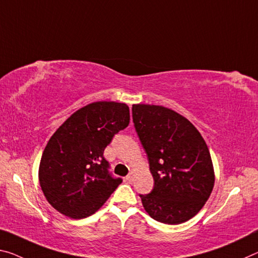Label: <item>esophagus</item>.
<instances>
[{"label":"esophagus","mask_w":258,"mask_h":258,"mask_svg":"<svg viewBox=\"0 0 258 258\" xmlns=\"http://www.w3.org/2000/svg\"><path fill=\"white\" fill-rule=\"evenodd\" d=\"M133 179H134V172H130L127 175H126V180L128 182H132Z\"/></svg>","instance_id":"esophagus-1"}]
</instances>
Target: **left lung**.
<instances>
[{"instance_id": "8db88e82", "label": "left lung", "mask_w": 258, "mask_h": 258, "mask_svg": "<svg viewBox=\"0 0 258 258\" xmlns=\"http://www.w3.org/2000/svg\"><path fill=\"white\" fill-rule=\"evenodd\" d=\"M136 131L154 178L142 206L157 222L177 225L193 218L208 201L215 171L208 146L191 122L174 110L133 104Z\"/></svg>"}]
</instances>
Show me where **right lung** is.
I'll return each mask as SVG.
<instances>
[{
	"label": "right lung",
	"mask_w": 258,
	"mask_h": 258,
	"mask_svg": "<svg viewBox=\"0 0 258 258\" xmlns=\"http://www.w3.org/2000/svg\"><path fill=\"white\" fill-rule=\"evenodd\" d=\"M128 124L127 104L100 101L77 110L56 130L39 166L41 189L54 209L81 219L103 206L121 183L109 173L104 149Z\"/></svg>",
	"instance_id": "add662e5"
}]
</instances>
